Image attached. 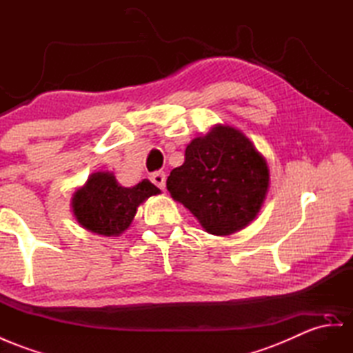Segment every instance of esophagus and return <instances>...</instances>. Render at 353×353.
<instances>
[{"instance_id": "1", "label": "esophagus", "mask_w": 353, "mask_h": 353, "mask_svg": "<svg viewBox=\"0 0 353 353\" xmlns=\"http://www.w3.org/2000/svg\"><path fill=\"white\" fill-rule=\"evenodd\" d=\"M150 180L153 185H157L159 189H165V174L164 171H157L150 176Z\"/></svg>"}]
</instances>
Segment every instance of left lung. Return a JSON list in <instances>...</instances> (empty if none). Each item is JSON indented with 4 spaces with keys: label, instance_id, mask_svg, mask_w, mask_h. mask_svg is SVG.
Masks as SVG:
<instances>
[{
    "label": "left lung",
    "instance_id": "obj_1",
    "mask_svg": "<svg viewBox=\"0 0 353 353\" xmlns=\"http://www.w3.org/2000/svg\"><path fill=\"white\" fill-rule=\"evenodd\" d=\"M270 188L265 158L236 126L216 123L186 146L185 162L171 171L167 189L203 230L230 236L256 218Z\"/></svg>",
    "mask_w": 353,
    "mask_h": 353
}]
</instances>
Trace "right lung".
Listing matches in <instances>:
<instances>
[{
  "label": "right lung",
  "instance_id": "add662e5",
  "mask_svg": "<svg viewBox=\"0 0 353 353\" xmlns=\"http://www.w3.org/2000/svg\"><path fill=\"white\" fill-rule=\"evenodd\" d=\"M161 194L148 179L126 188L112 171L92 173L71 196V210L80 227L98 236L119 237L130 228L139 205Z\"/></svg>",
  "mask_w": 353,
  "mask_h": 353
}]
</instances>
